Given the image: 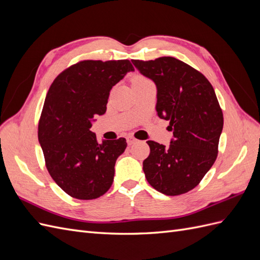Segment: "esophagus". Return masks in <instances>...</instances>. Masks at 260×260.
Masks as SVG:
<instances>
[{"mask_svg":"<svg viewBox=\"0 0 260 260\" xmlns=\"http://www.w3.org/2000/svg\"><path fill=\"white\" fill-rule=\"evenodd\" d=\"M136 139L135 138H132V137H128L127 138V143H128V145H132L133 143H136Z\"/></svg>","mask_w":260,"mask_h":260,"instance_id":"34e87169","label":"esophagus"}]
</instances>
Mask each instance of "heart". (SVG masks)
I'll use <instances>...</instances> for the list:
<instances>
[{"mask_svg":"<svg viewBox=\"0 0 260 260\" xmlns=\"http://www.w3.org/2000/svg\"><path fill=\"white\" fill-rule=\"evenodd\" d=\"M147 79L146 78H144V77H137V78H135V80H133V83H137V82H143V81H146Z\"/></svg>","mask_w":260,"mask_h":260,"instance_id":"heart-1","label":"heart"}]
</instances>
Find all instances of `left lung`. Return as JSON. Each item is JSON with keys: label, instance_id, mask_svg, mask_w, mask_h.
Segmentation results:
<instances>
[{"label": "left lung", "instance_id": "1", "mask_svg": "<svg viewBox=\"0 0 260 260\" xmlns=\"http://www.w3.org/2000/svg\"><path fill=\"white\" fill-rule=\"evenodd\" d=\"M157 88L156 112L174 132L169 147L147 141L143 161L147 182L158 192L176 196L199 185L214 165L223 128V114L207 78L175 57L132 59Z\"/></svg>", "mask_w": 260, "mask_h": 260}]
</instances>
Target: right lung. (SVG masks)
Returning <instances> with one entry per match:
<instances>
[{"label":"right lung","instance_id":"right-lung-1","mask_svg":"<svg viewBox=\"0 0 260 260\" xmlns=\"http://www.w3.org/2000/svg\"><path fill=\"white\" fill-rule=\"evenodd\" d=\"M130 60H81L61 72L44 101L38 138L45 166L62 191L77 200H95L112 186L124 138L99 143L90 128L106 112L109 92L129 72Z\"/></svg>","mask_w":260,"mask_h":260}]
</instances>
